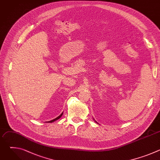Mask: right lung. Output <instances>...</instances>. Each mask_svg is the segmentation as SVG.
Listing matches in <instances>:
<instances>
[{"mask_svg": "<svg viewBox=\"0 0 160 160\" xmlns=\"http://www.w3.org/2000/svg\"><path fill=\"white\" fill-rule=\"evenodd\" d=\"M62 112L61 114V115L59 116V117H58L57 118H56L55 119H54V120H51V121H49V123H52V122H54V121H56V120H58L59 118H60L61 117V116H62Z\"/></svg>", "mask_w": 160, "mask_h": 160, "instance_id": "right-lung-1", "label": "right lung"}]
</instances>
